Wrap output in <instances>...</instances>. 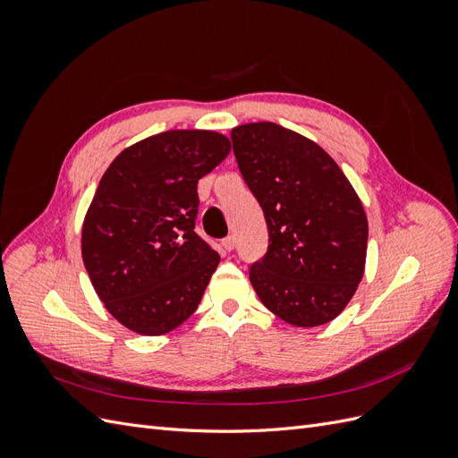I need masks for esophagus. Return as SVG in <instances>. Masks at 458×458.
I'll return each mask as SVG.
<instances>
[{
  "label": "esophagus",
  "mask_w": 458,
  "mask_h": 458,
  "mask_svg": "<svg viewBox=\"0 0 458 458\" xmlns=\"http://www.w3.org/2000/svg\"><path fill=\"white\" fill-rule=\"evenodd\" d=\"M221 246H224V250H225V252H231L233 248H234V237H227V239H224V241H221Z\"/></svg>",
  "instance_id": "1"
}]
</instances>
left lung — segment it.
Segmentation results:
<instances>
[{
    "mask_svg": "<svg viewBox=\"0 0 458 458\" xmlns=\"http://www.w3.org/2000/svg\"><path fill=\"white\" fill-rule=\"evenodd\" d=\"M231 141L269 231L250 267L256 294L288 325L330 323L365 273L369 224L355 189L321 147L279 123H242Z\"/></svg>",
    "mask_w": 458,
    "mask_h": 458,
    "instance_id": "8db88e82",
    "label": "left lung"
}]
</instances>
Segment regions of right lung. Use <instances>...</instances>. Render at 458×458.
<instances>
[{"label": "right lung", "mask_w": 458, "mask_h": 458, "mask_svg": "<svg viewBox=\"0 0 458 458\" xmlns=\"http://www.w3.org/2000/svg\"><path fill=\"white\" fill-rule=\"evenodd\" d=\"M225 135L170 130L123 148L81 225V259L106 311L160 336L197 311L219 263L195 233L199 179L229 155Z\"/></svg>", "instance_id": "right-lung-1"}]
</instances>
